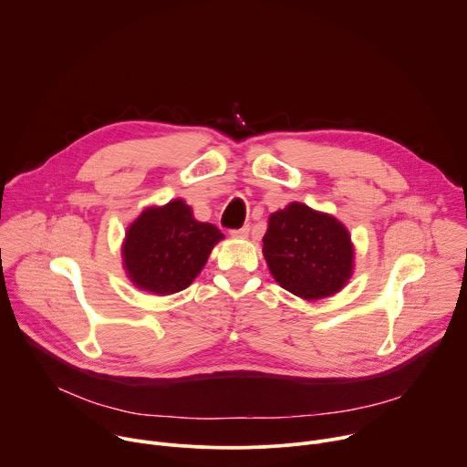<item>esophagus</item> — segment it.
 I'll return each instance as SVG.
<instances>
[{
	"instance_id": "34e87169",
	"label": "esophagus",
	"mask_w": 467,
	"mask_h": 467,
	"mask_svg": "<svg viewBox=\"0 0 467 467\" xmlns=\"http://www.w3.org/2000/svg\"><path fill=\"white\" fill-rule=\"evenodd\" d=\"M249 231H251V229H249V225H244L242 229H234V231H231V236H233V238H245V236L249 234Z\"/></svg>"
}]
</instances>
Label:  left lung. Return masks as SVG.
I'll return each mask as SVG.
<instances>
[{
  "label": "left lung",
  "instance_id": "1",
  "mask_svg": "<svg viewBox=\"0 0 467 467\" xmlns=\"http://www.w3.org/2000/svg\"><path fill=\"white\" fill-rule=\"evenodd\" d=\"M262 253L274 279L294 296L317 301L340 292L355 270L348 227L303 203L270 214Z\"/></svg>",
  "mask_w": 467,
  "mask_h": 467
}]
</instances>
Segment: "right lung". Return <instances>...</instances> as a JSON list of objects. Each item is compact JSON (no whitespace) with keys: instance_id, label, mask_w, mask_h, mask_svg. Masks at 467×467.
<instances>
[{"instance_id":"obj_1","label":"right lung","mask_w":467,"mask_h":467,"mask_svg":"<svg viewBox=\"0 0 467 467\" xmlns=\"http://www.w3.org/2000/svg\"><path fill=\"white\" fill-rule=\"evenodd\" d=\"M223 233L197 222L182 199L148 207L132 222L121 244L123 270L130 283L155 296L188 288L202 274Z\"/></svg>"}]
</instances>
